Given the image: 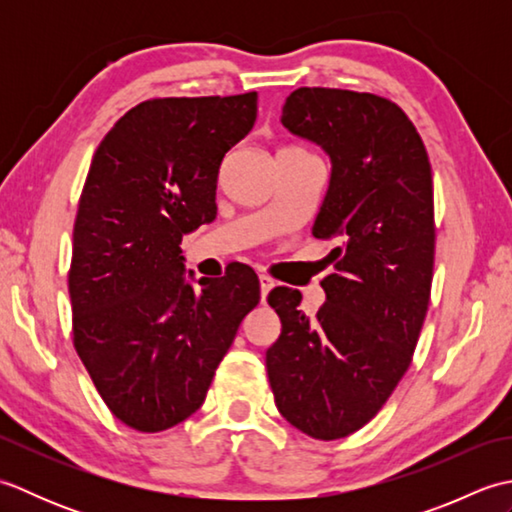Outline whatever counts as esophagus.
<instances>
[{"label":"esophagus","instance_id":"1","mask_svg":"<svg viewBox=\"0 0 512 512\" xmlns=\"http://www.w3.org/2000/svg\"><path fill=\"white\" fill-rule=\"evenodd\" d=\"M275 288V281L270 279V277H266V275H259V290H262V301H266V297H268V292Z\"/></svg>","mask_w":512,"mask_h":512}]
</instances>
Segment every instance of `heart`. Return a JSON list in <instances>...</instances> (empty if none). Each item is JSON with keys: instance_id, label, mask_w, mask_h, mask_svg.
<instances>
[{"instance_id": "1", "label": "heart", "mask_w": 512, "mask_h": 512, "mask_svg": "<svg viewBox=\"0 0 512 512\" xmlns=\"http://www.w3.org/2000/svg\"><path fill=\"white\" fill-rule=\"evenodd\" d=\"M281 151H303V149H299V147H284Z\"/></svg>"}]
</instances>
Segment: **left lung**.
I'll list each match as a JSON object with an SVG mask.
<instances>
[{
  "label": "left lung",
  "instance_id": "8db88e82",
  "mask_svg": "<svg viewBox=\"0 0 512 512\" xmlns=\"http://www.w3.org/2000/svg\"><path fill=\"white\" fill-rule=\"evenodd\" d=\"M281 125L330 158V182L312 226L336 239V273L310 319L301 292L275 288L281 319L266 350L275 405L317 440L350 436L372 420L407 372L427 317L436 226L431 165L422 138L396 103L376 94L299 88Z\"/></svg>",
  "mask_w": 512,
  "mask_h": 512
}]
</instances>
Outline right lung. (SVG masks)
Listing matches in <instances>:
<instances>
[{"label":"right lung","instance_id":"obj_1","mask_svg":"<svg viewBox=\"0 0 512 512\" xmlns=\"http://www.w3.org/2000/svg\"><path fill=\"white\" fill-rule=\"evenodd\" d=\"M255 118L257 92L145 101L92 158L72 235L74 347L105 405L136 431L171 429L202 407L259 303L253 268L195 279L180 250L182 235L215 220L222 158Z\"/></svg>","mask_w":512,"mask_h":512}]
</instances>
